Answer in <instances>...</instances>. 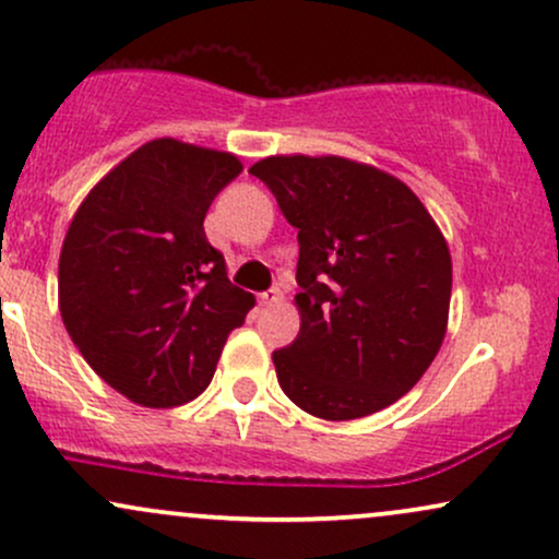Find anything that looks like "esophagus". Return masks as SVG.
I'll return each mask as SVG.
<instances>
[{"mask_svg": "<svg viewBox=\"0 0 559 559\" xmlns=\"http://www.w3.org/2000/svg\"><path fill=\"white\" fill-rule=\"evenodd\" d=\"M258 299H260V305H275V301L284 299V292H281L278 286H273V288H267V292H262Z\"/></svg>", "mask_w": 559, "mask_h": 559, "instance_id": "1", "label": "esophagus"}]
</instances>
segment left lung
Returning a JSON list of instances; mask_svg holds the SVG:
<instances>
[{
	"label": "left lung",
	"instance_id": "8db88e82",
	"mask_svg": "<svg viewBox=\"0 0 559 559\" xmlns=\"http://www.w3.org/2000/svg\"><path fill=\"white\" fill-rule=\"evenodd\" d=\"M299 230L297 338L273 352L284 394L355 420L407 394L447 333L452 258L400 178L344 157H265L249 168Z\"/></svg>",
	"mask_w": 559,
	"mask_h": 559
}]
</instances>
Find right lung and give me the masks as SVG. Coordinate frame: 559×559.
Wrapping results in <instances>:
<instances>
[{
  "label": "right lung",
  "mask_w": 559,
  "mask_h": 559,
  "mask_svg": "<svg viewBox=\"0 0 559 559\" xmlns=\"http://www.w3.org/2000/svg\"><path fill=\"white\" fill-rule=\"evenodd\" d=\"M241 173L228 152L155 139L83 199L60 254L62 323L96 376L144 407L210 386L254 297L204 236L213 199Z\"/></svg>",
  "instance_id": "add662e5"
}]
</instances>
